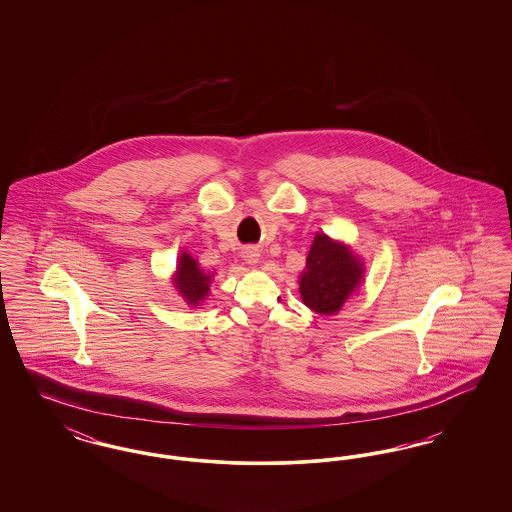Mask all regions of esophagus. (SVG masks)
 Masks as SVG:
<instances>
[{
  "label": "esophagus",
  "mask_w": 512,
  "mask_h": 512,
  "mask_svg": "<svg viewBox=\"0 0 512 512\" xmlns=\"http://www.w3.org/2000/svg\"><path fill=\"white\" fill-rule=\"evenodd\" d=\"M259 249L257 247H245L244 249V259L249 263V265H255V263H259Z\"/></svg>",
  "instance_id": "1"
}]
</instances>
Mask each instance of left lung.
<instances>
[{"instance_id": "1", "label": "left lung", "mask_w": 512, "mask_h": 512, "mask_svg": "<svg viewBox=\"0 0 512 512\" xmlns=\"http://www.w3.org/2000/svg\"><path fill=\"white\" fill-rule=\"evenodd\" d=\"M361 276V263L345 245L318 234L307 257V268L299 278V293L313 311L334 315L351 292L357 290Z\"/></svg>"}]
</instances>
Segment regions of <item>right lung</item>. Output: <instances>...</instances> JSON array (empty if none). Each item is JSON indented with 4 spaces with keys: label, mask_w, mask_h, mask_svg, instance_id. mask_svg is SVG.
I'll use <instances>...</instances> for the list:
<instances>
[{
    "label": "right lung",
    "mask_w": 512,
    "mask_h": 512,
    "mask_svg": "<svg viewBox=\"0 0 512 512\" xmlns=\"http://www.w3.org/2000/svg\"><path fill=\"white\" fill-rule=\"evenodd\" d=\"M213 274H205L197 267L190 253H182L178 261V272H176V288L182 293V297L188 301V305H197L207 293H209V282Z\"/></svg>",
    "instance_id": "add662e5"
}]
</instances>
